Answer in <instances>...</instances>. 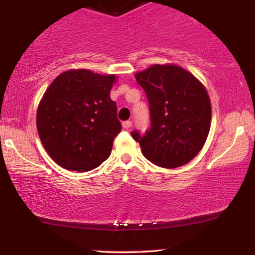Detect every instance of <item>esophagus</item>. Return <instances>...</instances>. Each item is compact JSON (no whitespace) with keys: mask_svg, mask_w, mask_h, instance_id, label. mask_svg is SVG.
Masks as SVG:
<instances>
[{"mask_svg":"<svg viewBox=\"0 0 255 255\" xmlns=\"http://www.w3.org/2000/svg\"><path fill=\"white\" fill-rule=\"evenodd\" d=\"M122 127L125 128V129H129V128L131 127V122L130 121H125V122H122Z\"/></svg>","mask_w":255,"mask_h":255,"instance_id":"1","label":"esophagus"}]
</instances>
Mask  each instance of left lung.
I'll return each mask as SVG.
<instances>
[{"instance_id": "left-lung-1", "label": "left lung", "mask_w": 255, "mask_h": 255, "mask_svg": "<svg viewBox=\"0 0 255 255\" xmlns=\"http://www.w3.org/2000/svg\"><path fill=\"white\" fill-rule=\"evenodd\" d=\"M150 104L151 128L131 131L142 154L160 168L189 163L206 141L211 127L209 93L191 72L176 64H153L135 73Z\"/></svg>"}]
</instances>
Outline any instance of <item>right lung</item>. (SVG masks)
I'll return each mask as SVG.
<instances>
[{
  "instance_id": "1",
  "label": "right lung",
  "mask_w": 255,
  "mask_h": 255,
  "mask_svg": "<svg viewBox=\"0 0 255 255\" xmlns=\"http://www.w3.org/2000/svg\"><path fill=\"white\" fill-rule=\"evenodd\" d=\"M114 74L69 69L50 84L37 109L40 141L54 162L67 170L90 171L110 156L121 131L110 90Z\"/></svg>"
}]
</instances>
